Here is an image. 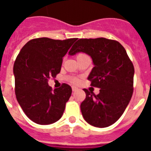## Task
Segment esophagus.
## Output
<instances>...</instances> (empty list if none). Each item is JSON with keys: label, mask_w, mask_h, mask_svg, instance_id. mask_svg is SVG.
<instances>
[{"label": "esophagus", "mask_w": 151, "mask_h": 151, "mask_svg": "<svg viewBox=\"0 0 151 151\" xmlns=\"http://www.w3.org/2000/svg\"><path fill=\"white\" fill-rule=\"evenodd\" d=\"M78 90V88L76 87H73V91H76Z\"/></svg>", "instance_id": "34e87169"}]
</instances>
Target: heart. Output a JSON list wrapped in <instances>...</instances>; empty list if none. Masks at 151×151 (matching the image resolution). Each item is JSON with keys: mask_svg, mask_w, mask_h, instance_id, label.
<instances>
[{"mask_svg": "<svg viewBox=\"0 0 151 151\" xmlns=\"http://www.w3.org/2000/svg\"><path fill=\"white\" fill-rule=\"evenodd\" d=\"M84 56H87L85 54H84V53H79V54L77 55V58H79V57H84ZM68 80H69V82H71V83L74 84V85H77V84L79 83L80 80L79 78H78V77H73V76H71V77H69L68 78Z\"/></svg>", "mask_w": 151, "mask_h": 151, "instance_id": "1", "label": "heart"}]
</instances>
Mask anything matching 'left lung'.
<instances>
[{
  "label": "left lung",
  "mask_w": 151,
  "mask_h": 151,
  "mask_svg": "<svg viewBox=\"0 0 151 151\" xmlns=\"http://www.w3.org/2000/svg\"><path fill=\"white\" fill-rule=\"evenodd\" d=\"M78 52L86 53L92 58L94 67L88 80L91 86L101 88L97 95L83 89L86 97L80 106L82 116L93 126H110L120 118L132 96V62L119 42L105 38H80L69 54Z\"/></svg>",
  "instance_id": "1"
}]
</instances>
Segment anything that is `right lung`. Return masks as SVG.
Masks as SVG:
<instances>
[{
  "mask_svg": "<svg viewBox=\"0 0 151 151\" xmlns=\"http://www.w3.org/2000/svg\"><path fill=\"white\" fill-rule=\"evenodd\" d=\"M77 38H34L17 55L13 66L18 103L31 120L48 125L59 120L72 94L69 85L53 91L48 80L60 73L63 57Z\"/></svg>",
  "mask_w": 151,
  "mask_h": 151,
  "instance_id": "obj_1",
  "label": "right lung"
}]
</instances>
